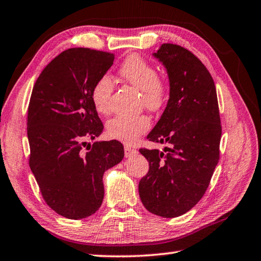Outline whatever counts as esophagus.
<instances>
[{"label": "esophagus", "mask_w": 261, "mask_h": 261, "mask_svg": "<svg viewBox=\"0 0 261 261\" xmlns=\"http://www.w3.org/2000/svg\"><path fill=\"white\" fill-rule=\"evenodd\" d=\"M124 152H125V156H126V158L134 156V155H136V154H137L136 149L131 148V147H129V146H125V147H124Z\"/></svg>", "instance_id": "obj_1"}]
</instances>
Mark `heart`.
I'll list each match as a JSON object with an SVG mask.
<instances>
[{
    "mask_svg": "<svg viewBox=\"0 0 261 261\" xmlns=\"http://www.w3.org/2000/svg\"><path fill=\"white\" fill-rule=\"evenodd\" d=\"M120 76L137 90L141 91L143 103L149 110L160 109L166 102L167 86L158 78L153 65L139 55H131L120 67ZM113 81L109 76H102L95 82L91 92V99L99 114L110 112V96L113 93ZM151 127V120L146 115L114 117L107 124V135L112 139L131 145Z\"/></svg>",
    "mask_w": 261,
    "mask_h": 261,
    "instance_id": "b5f03b06",
    "label": "heart"
}]
</instances>
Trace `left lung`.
I'll return each instance as SVG.
<instances>
[{"mask_svg":"<svg viewBox=\"0 0 261 261\" xmlns=\"http://www.w3.org/2000/svg\"><path fill=\"white\" fill-rule=\"evenodd\" d=\"M152 55L167 71L169 100L147 139L170 148L139 149L149 163L139 197L151 213L176 218L201 199L219 162L218 96L208 70L191 51L163 43Z\"/></svg>","mask_w":261,"mask_h":261,"instance_id":"8db88e82","label":"left lung"}]
</instances>
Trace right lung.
I'll list each match as a JSON object with an SVG mask.
<instances>
[{"mask_svg":"<svg viewBox=\"0 0 261 261\" xmlns=\"http://www.w3.org/2000/svg\"><path fill=\"white\" fill-rule=\"evenodd\" d=\"M113 62L109 53L70 48L42 70L31 94L30 168L48 206L64 218L94 214L103 200L105 171L124 158L117 140H98L83 149L103 131L91 92Z\"/></svg>","mask_w":261,"mask_h":261,"instance_id":"1","label":"right lung"}]
</instances>
